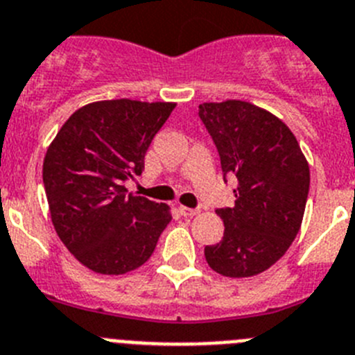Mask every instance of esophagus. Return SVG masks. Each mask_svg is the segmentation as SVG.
Here are the masks:
<instances>
[{"label":"esophagus","mask_w":355,"mask_h":355,"mask_svg":"<svg viewBox=\"0 0 355 355\" xmlns=\"http://www.w3.org/2000/svg\"><path fill=\"white\" fill-rule=\"evenodd\" d=\"M178 212L182 214V216L184 217H193V216H196L198 212H200V209H189V207H178Z\"/></svg>","instance_id":"34e87169"}]
</instances>
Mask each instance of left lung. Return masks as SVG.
<instances>
[{"label":"left lung","mask_w":355,"mask_h":355,"mask_svg":"<svg viewBox=\"0 0 355 355\" xmlns=\"http://www.w3.org/2000/svg\"><path fill=\"white\" fill-rule=\"evenodd\" d=\"M223 177L237 178L235 207L217 209L223 241L205 245L210 269L249 277L272 267L297 237L309 193V166L292 130L244 101L200 104Z\"/></svg>","instance_id":"left-lung-1"}]
</instances>
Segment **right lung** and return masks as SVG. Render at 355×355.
Wrapping results in <instances>:
<instances>
[{
	"instance_id": "add662e5",
	"label": "right lung",
	"mask_w": 355,
	"mask_h": 355,
	"mask_svg": "<svg viewBox=\"0 0 355 355\" xmlns=\"http://www.w3.org/2000/svg\"><path fill=\"white\" fill-rule=\"evenodd\" d=\"M173 102H92L63 123L44 159V187L58 237L98 274H125L152 257L170 207L125 189Z\"/></svg>"
}]
</instances>
